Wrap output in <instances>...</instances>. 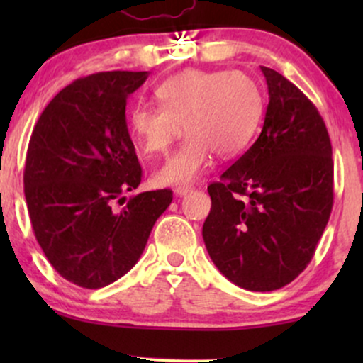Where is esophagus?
Masks as SVG:
<instances>
[{
  "instance_id": "esophagus-1",
  "label": "esophagus",
  "mask_w": 363,
  "mask_h": 363,
  "mask_svg": "<svg viewBox=\"0 0 363 363\" xmlns=\"http://www.w3.org/2000/svg\"><path fill=\"white\" fill-rule=\"evenodd\" d=\"M189 191H193V187H191V186H179V187H176V189H174V193H176L177 196H184V194L189 193Z\"/></svg>"
}]
</instances>
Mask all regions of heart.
Instances as JSON below:
<instances>
[{"label": "heart", "instance_id": "heart-1", "mask_svg": "<svg viewBox=\"0 0 363 363\" xmlns=\"http://www.w3.org/2000/svg\"><path fill=\"white\" fill-rule=\"evenodd\" d=\"M160 107L145 104L126 116L129 138L145 157L186 140L153 174L157 186H187L208 169L213 152L232 157L251 141L262 116L257 83L242 72L186 69L155 90Z\"/></svg>", "mask_w": 363, "mask_h": 363}]
</instances>
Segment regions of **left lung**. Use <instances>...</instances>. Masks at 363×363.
Wrapping results in <instances>:
<instances>
[{
  "instance_id": "8db88e82",
  "label": "left lung",
  "mask_w": 363,
  "mask_h": 363,
  "mask_svg": "<svg viewBox=\"0 0 363 363\" xmlns=\"http://www.w3.org/2000/svg\"><path fill=\"white\" fill-rule=\"evenodd\" d=\"M269 102L259 138L208 186L203 240L225 278L252 291L289 285L309 264L333 208V150L319 111L261 66Z\"/></svg>"
}]
</instances>
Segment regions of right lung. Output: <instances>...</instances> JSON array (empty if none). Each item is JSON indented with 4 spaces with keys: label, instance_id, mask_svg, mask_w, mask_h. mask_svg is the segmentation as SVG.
I'll use <instances>...</instances> for the list:
<instances>
[{
    "label": "right lung",
    "instance_id": "add662e5",
    "mask_svg": "<svg viewBox=\"0 0 363 363\" xmlns=\"http://www.w3.org/2000/svg\"><path fill=\"white\" fill-rule=\"evenodd\" d=\"M147 78L148 72L78 78L48 104L30 136L23 184L35 239L52 268L83 289L126 274L172 201V191L158 189L123 203V193L141 182L126 101Z\"/></svg>",
    "mask_w": 363,
    "mask_h": 363
}]
</instances>
